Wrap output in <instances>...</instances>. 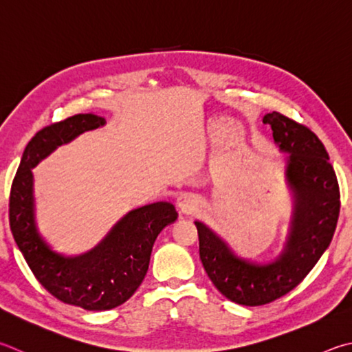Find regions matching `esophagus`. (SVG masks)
Instances as JSON below:
<instances>
[{
	"label": "esophagus",
	"mask_w": 352,
	"mask_h": 352,
	"mask_svg": "<svg viewBox=\"0 0 352 352\" xmlns=\"http://www.w3.org/2000/svg\"><path fill=\"white\" fill-rule=\"evenodd\" d=\"M177 204H178V208H180L183 214H190V212H194V210H195L198 200H197V197L194 194L184 192L177 198Z\"/></svg>",
	"instance_id": "esophagus-1"
}]
</instances>
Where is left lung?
<instances>
[{"label":"left lung","mask_w":352,"mask_h":352,"mask_svg":"<svg viewBox=\"0 0 352 352\" xmlns=\"http://www.w3.org/2000/svg\"><path fill=\"white\" fill-rule=\"evenodd\" d=\"M263 123L286 152V182L294 212L282 254L267 263L239 257L228 243L201 221H195L200 258L217 289L234 303L260 306L292 291L327 251L334 235L340 190L323 143L308 127L280 112L266 113Z\"/></svg>","instance_id":"1"}]
</instances>
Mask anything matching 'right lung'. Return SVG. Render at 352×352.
Instances as JSON below:
<instances>
[{
  "mask_svg": "<svg viewBox=\"0 0 352 352\" xmlns=\"http://www.w3.org/2000/svg\"><path fill=\"white\" fill-rule=\"evenodd\" d=\"M106 124L95 113H78L43 127L25 146L12 182L9 223L14 239L38 282L60 302L87 311L123 305L148 272L158 234L177 220L175 206L157 201L127 212L91 251L65 255L54 251L36 229L32 169L61 144Z\"/></svg>",
  "mask_w": 352,
  "mask_h": 352,
  "instance_id": "right-lung-1",
  "label": "right lung"
}]
</instances>
